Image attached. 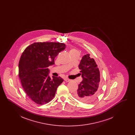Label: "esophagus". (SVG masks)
Masks as SVG:
<instances>
[{
    "label": "esophagus",
    "instance_id": "1",
    "mask_svg": "<svg viewBox=\"0 0 135 135\" xmlns=\"http://www.w3.org/2000/svg\"><path fill=\"white\" fill-rule=\"evenodd\" d=\"M64 80L65 81H66V82H69V81H70L71 80L69 79H68V78H65Z\"/></svg>",
    "mask_w": 135,
    "mask_h": 135
}]
</instances>
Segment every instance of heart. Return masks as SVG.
Masks as SVG:
<instances>
[{
    "mask_svg": "<svg viewBox=\"0 0 135 135\" xmlns=\"http://www.w3.org/2000/svg\"><path fill=\"white\" fill-rule=\"evenodd\" d=\"M78 52V51L75 49H72V50H71L70 51V52Z\"/></svg>",
    "mask_w": 135,
    "mask_h": 135,
    "instance_id": "1",
    "label": "heart"
}]
</instances>
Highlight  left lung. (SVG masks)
I'll return each mask as SVG.
<instances>
[{"mask_svg":"<svg viewBox=\"0 0 135 135\" xmlns=\"http://www.w3.org/2000/svg\"><path fill=\"white\" fill-rule=\"evenodd\" d=\"M78 67L83 79L74 95L83 103H91L96 100L100 93V71L94 59L90 58V54L84 56Z\"/></svg>","mask_w":135,"mask_h":135,"instance_id":"1","label":"left lung"}]
</instances>
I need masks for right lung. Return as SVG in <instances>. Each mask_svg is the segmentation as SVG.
<instances>
[{"label": "right lung", "instance_id": "1", "mask_svg": "<svg viewBox=\"0 0 135 135\" xmlns=\"http://www.w3.org/2000/svg\"><path fill=\"white\" fill-rule=\"evenodd\" d=\"M66 47L64 44L34 42L23 52L19 63V76L27 95L35 103L42 105L55 97L61 77L49 76L48 67L55 64V58Z\"/></svg>", "mask_w": 135, "mask_h": 135}]
</instances>
